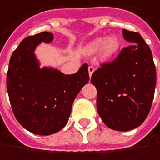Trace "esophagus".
<instances>
[{
  "instance_id": "obj_1",
  "label": "esophagus",
  "mask_w": 160,
  "mask_h": 160,
  "mask_svg": "<svg viewBox=\"0 0 160 160\" xmlns=\"http://www.w3.org/2000/svg\"><path fill=\"white\" fill-rule=\"evenodd\" d=\"M94 71H95V68H94L93 66H89V67H88V73H89V76H90V77H91L92 73L94 72Z\"/></svg>"
}]
</instances>
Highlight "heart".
<instances>
[{"instance_id":"heart-1","label":"heart","mask_w":160,"mask_h":160,"mask_svg":"<svg viewBox=\"0 0 160 160\" xmlns=\"http://www.w3.org/2000/svg\"><path fill=\"white\" fill-rule=\"evenodd\" d=\"M119 42L118 38L111 36L106 39L98 38L93 42H91L88 47V51L89 53H95L102 48V53L104 57L113 56L118 49Z\"/></svg>"}]
</instances>
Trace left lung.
Masks as SVG:
<instances>
[{
    "label": "left lung",
    "mask_w": 160,
    "mask_h": 160,
    "mask_svg": "<svg viewBox=\"0 0 160 160\" xmlns=\"http://www.w3.org/2000/svg\"><path fill=\"white\" fill-rule=\"evenodd\" d=\"M123 37L134 42L121 49L112 61L102 63L91 76L97 88V110L110 128L127 131L147 118L157 83L151 49L140 33L122 30Z\"/></svg>",
    "instance_id": "left-lung-1"
}]
</instances>
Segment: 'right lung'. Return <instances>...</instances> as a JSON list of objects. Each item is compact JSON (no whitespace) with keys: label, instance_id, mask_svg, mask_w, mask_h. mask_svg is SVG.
Returning <instances> with one entry per match:
<instances>
[{"label":"right lung","instance_id":"right-lung-1","mask_svg":"<svg viewBox=\"0 0 160 160\" xmlns=\"http://www.w3.org/2000/svg\"><path fill=\"white\" fill-rule=\"evenodd\" d=\"M53 40L50 32L26 37L13 52L6 87L13 113L18 123L38 135H50L65 127L72 102L88 83V64L73 74L39 68L34 49L41 42Z\"/></svg>","mask_w":160,"mask_h":160}]
</instances>
